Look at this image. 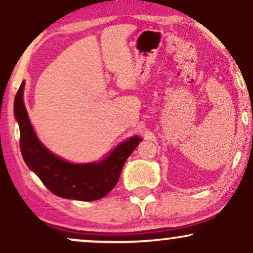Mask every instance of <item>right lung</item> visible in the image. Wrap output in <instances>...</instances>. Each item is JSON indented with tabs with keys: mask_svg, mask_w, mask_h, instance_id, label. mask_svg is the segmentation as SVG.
Masks as SVG:
<instances>
[{
	"mask_svg": "<svg viewBox=\"0 0 253 253\" xmlns=\"http://www.w3.org/2000/svg\"><path fill=\"white\" fill-rule=\"evenodd\" d=\"M24 82L15 96L14 112L20 126L22 157L54 195L76 201H97L115 188L124 163L141 137H130L98 163L74 164L51 154L37 138L23 102Z\"/></svg>",
	"mask_w": 253,
	"mask_h": 253,
	"instance_id": "add662e5",
	"label": "right lung"
}]
</instances>
